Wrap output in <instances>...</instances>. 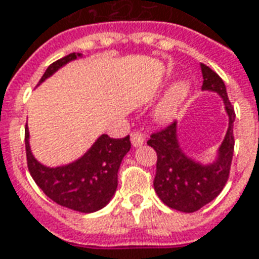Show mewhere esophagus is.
I'll return each instance as SVG.
<instances>
[{"mask_svg":"<svg viewBox=\"0 0 259 259\" xmlns=\"http://www.w3.org/2000/svg\"><path fill=\"white\" fill-rule=\"evenodd\" d=\"M144 140H146V137H144V133L143 132H139V130H136L132 133V144L133 147H140L144 144Z\"/></svg>","mask_w":259,"mask_h":259,"instance_id":"esophagus-1","label":"esophagus"}]
</instances>
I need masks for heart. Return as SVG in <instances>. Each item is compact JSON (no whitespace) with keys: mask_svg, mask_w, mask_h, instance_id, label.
Instances as JSON below:
<instances>
[{"mask_svg":"<svg viewBox=\"0 0 259 259\" xmlns=\"http://www.w3.org/2000/svg\"><path fill=\"white\" fill-rule=\"evenodd\" d=\"M189 90H190V85L185 81L175 85L174 89L166 94V97L163 98L162 102L158 105L157 111H155V116H157L158 120L166 122V120H170L174 118L178 112V108L180 107V104L189 94Z\"/></svg>","mask_w":259,"mask_h":259,"instance_id":"obj_1","label":"heart"}]
</instances>
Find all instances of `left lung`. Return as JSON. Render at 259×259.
Masks as SVG:
<instances>
[{
	"instance_id": "obj_1",
	"label": "left lung",
	"mask_w": 259,
	"mask_h": 259,
	"mask_svg": "<svg viewBox=\"0 0 259 259\" xmlns=\"http://www.w3.org/2000/svg\"><path fill=\"white\" fill-rule=\"evenodd\" d=\"M202 90L215 91L222 97L229 115V129L218 159L211 165H201L186 157L180 150L176 122L150 136L147 144L157 152V172L154 189L158 197L169 208L180 212H195L215 200L223 190L230 174L234 151L233 122L236 118L233 105L229 101L226 85L209 66L201 64Z\"/></svg>"
}]
</instances>
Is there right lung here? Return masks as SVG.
<instances>
[{
    "label": "right lung",
    "mask_w": 259,
    "mask_h": 259,
    "mask_svg": "<svg viewBox=\"0 0 259 259\" xmlns=\"http://www.w3.org/2000/svg\"><path fill=\"white\" fill-rule=\"evenodd\" d=\"M80 55L72 53L55 61L42 74L40 83ZM25 146L29 172L46 195L65 208L90 213L104 208L115 194L119 166L130 150V137L112 139L102 135L80 159L58 168H47L34 159L29 146L27 127L25 129Z\"/></svg>",
    "instance_id": "1"
}]
</instances>
